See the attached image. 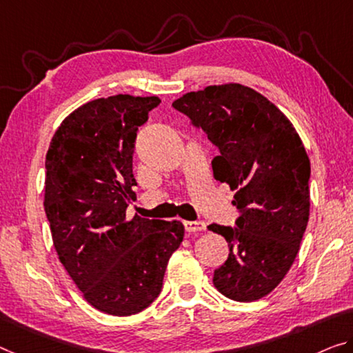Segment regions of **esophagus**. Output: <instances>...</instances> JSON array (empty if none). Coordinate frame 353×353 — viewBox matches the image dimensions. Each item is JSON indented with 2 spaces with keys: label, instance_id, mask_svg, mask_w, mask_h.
Segmentation results:
<instances>
[{
  "label": "esophagus",
  "instance_id": "1",
  "mask_svg": "<svg viewBox=\"0 0 353 353\" xmlns=\"http://www.w3.org/2000/svg\"><path fill=\"white\" fill-rule=\"evenodd\" d=\"M184 229L189 233H197L207 229V224L202 221H184Z\"/></svg>",
  "mask_w": 353,
  "mask_h": 353
}]
</instances>
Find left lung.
I'll list each match as a JSON object with an SVG mask.
<instances>
[{"instance_id":"1","label":"left lung","mask_w":353,"mask_h":353,"mask_svg":"<svg viewBox=\"0 0 353 353\" xmlns=\"http://www.w3.org/2000/svg\"><path fill=\"white\" fill-rule=\"evenodd\" d=\"M173 107L218 146L213 175L236 191V229L208 225L230 251L213 284L230 300H260L284 279L306 230L311 164L305 145L289 118L245 85H210Z\"/></svg>"}]
</instances>
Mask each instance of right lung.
Returning a JSON list of instances; mask_svg holds the SVG:
<instances>
[{
	"label": "right lung",
	"instance_id": "add662e5",
	"mask_svg": "<svg viewBox=\"0 0 353 353\" xmlns=\"http://www.w3.org/2000/svg\"><path fill=\"white\" fill-rule=\"evenodd\" d=\"M159 102L131 94L86 102L61 121L46 156L44 208L59 262L85 300L110 316L154 301L184 236L180 221L126 216L139 126Z\"/></svg>",
	"mask_w": 353,
	"mask_h": 353
}]
</instances>
